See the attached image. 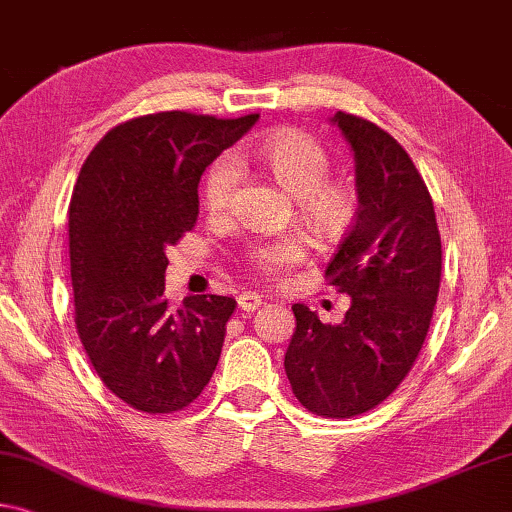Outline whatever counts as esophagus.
Returning <instances> with one entry per match:
<instances>
[{
    "label": "esophagus",
    "mask_w": 512,
    "mask_h": 512,
    "mask_svg": "<svg viewBox=\"0 0 512 512\" xmlns=\"http://www.w3.org/2000/svg\"><path fill=\"white\" fill-rule=\"evenodd\" d=\"M237 303H239V307L243 312H255L257 307H262V296H257V294H253V291H246V294H241L239 298H237Z\"/></svg>",
    "instance_id": "obj_1"
}]
</instances>
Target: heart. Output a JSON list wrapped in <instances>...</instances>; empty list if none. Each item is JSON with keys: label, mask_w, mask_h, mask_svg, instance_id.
Returning <instances> with one entry per match:
<instances>
[{"label": "heart", "mask_w": 512, "mask_h": 512, "mask_svg": "<svg viewBox=\"0 0 512 512\" xmlns=\"http://www.w3.org/2000/svg\"><path fill=\"white\" fill-rule=\"evenodd\" d=\"M262 164L282 189L298 198L300 209L316 230L335 234L353 216V193L339 182H328L330 157L319 141L298 129H278L253 148ZM239 182V164L232 154L218 157L202 180V205L209 214H225L232 205ZM305 241L296 234L253 243L246 262L262 275H278L305 259Z\"/></svg>", "instance_id": "b5f03b06"}]
</instances>
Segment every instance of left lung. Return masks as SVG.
I'll list each match as a JSON object with an SVG mask.
<instances>
[{"label":"left lung","instance_id":"left-lung-1","mask_svg":"<svg viewBox=\"0 0 512 512\" xmlns=\"http://www.w3.org/2000/svg\"><path fill=\"white\" fill-rule=\"evenodd\" d=\"M355 157L358 212L326 278L351 296L342 323H321L296 303L285 371L312 415L348 419L403 383L431 328L442 275L435 209L399 141L353 113L332 118Z\"/></svg>","mask_w":512,"mask_h":512}]
</instances>
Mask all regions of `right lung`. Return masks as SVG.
Listing matches in <instances>:
<instances>
[{
  "label": "right lung",
  "instance_id": "obj_1",
  "mask_svg": "<svg viewBox=\"0 0 512 512\" xmlns=\"http://www.w3.org/2000/svg\"><path fill=\"white\" fill-rule=\"evenodd\" d=\"M257 118L150 113L113 127L81 166L68 209L77 335L129 408H186L221 358L237 300L186 296L182 307L170 305L166 248L198 221L205 168Z\"/></svg>",
  "mask_w": 512,
  "mask_h": 512
}]
</instances>
